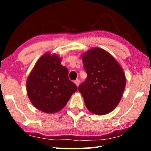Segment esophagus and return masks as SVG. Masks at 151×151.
Returning <instances> with one entry per match:
<instances>
[{
  "instance_id": "34e87169",
  "label": "esophagus",
  "mask_w": 151,
  "mask_h": 151,
  "mask_svg": "<svg viewBox=\"0 0 151 151\" xmlns=\"http://www.w3.org/2000/svg\"><path fill=\"white\" fill-rule=\"evenodd\" d=\"M74 83L76 84V86H79V84H80V80H76L75 81H74Z\"/></svg>"
}]
</instances>
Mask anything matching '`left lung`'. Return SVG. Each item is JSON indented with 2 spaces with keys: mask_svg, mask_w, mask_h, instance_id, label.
<instances>
[{
  "mask_svg": "<svg viewBox=\"0 0 151 151\" xmlns=\"http://www.w3.org/2000/svg\"><path fill=\"white\" fill-rule=\"evenodd\" d=\"M81 57L87 77L78 90L86 108L93 114H108L118 105L124 91L122 67L111 53L99 47L88 49Z\"/></svg>",
  "mask_w": 151,
  "mask_h": 151,
  "instance_id": "left-lung-1",
  "label": "left lung"
}]
</instances>
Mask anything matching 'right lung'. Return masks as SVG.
<instances>
[{
	"mask_svg": "<svg viewBox=\"0 0 151 151\" xmlns=\"http://www.w3.org/2000/svg\"><path fill=\"white\" fill-rule=\"evenodd\" d=\"M61 60L57 53H45L35 64L27 80V93L31 102L44 113L61 111L77 91Z\"/></svg>",
	"mask_w": 151,
	"mask_h": 151,
	"instance_id": "add662e5",
	"label": "right lung"
}]
</instances>
